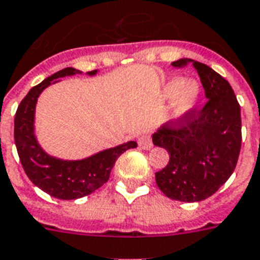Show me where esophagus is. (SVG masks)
<instances>
[{"label":"esophagus","mask_w":260,"mask_h":260,"mask_svg":"<svg viewBox=\"0 0 260 260\" xmlns=\"http://www.w3.org/2000/svg\"><path fill=\"white\" fill-rule=\"evenodd\" d=\"M138 143L143 150H150V148L152 147V140L148 135H142V136H139Z\"/></svg>","instance_id":"obj_1"}]
</instances>
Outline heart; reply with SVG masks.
<instances>
[{"label":"heart","mask_w":260,"mask_h":260,"mask_svg":"<svg viewBox=\"0 0 260 260\" xmlns=\"http://www.w3.org/2000/svg\"><path fill=\"white\" fill-rule=\"evenodd\" d=\"M199 88L193 82H184L180 77L170 79L164 87V95L166 98H174V117L184 116L196 104Z\"/></svg>","instance_id":"1"}]
</instances>
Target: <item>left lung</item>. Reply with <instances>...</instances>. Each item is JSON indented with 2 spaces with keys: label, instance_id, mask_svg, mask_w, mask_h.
Segmentation results:
<instances>
[{
  "label": "left lung",
  "instance_id": "1",
  "mask_svg": "<svg viewBox=\"0 0 260 260\" xmlns=\"http://www.w3.org/2000/svg\"><path fill=\"white\" fill-rule=\"evenodd\" d=\"M172 65L195 68L207 102L152 135L154 146L169 152V162L156 172L155 181L173 201L201 202L215 193L235 172L241 148L240 105L231 84L206 64L181 58Z\"/></svg>",
  "mask_w": 260,
  "mask_h": 260
}]
</instances>
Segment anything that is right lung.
I'll return each instance as SVG.
<instances>
[{"label": "right lung", "instance_id": "add662e5", "mask_svg": "<svg viewBox=\"0 0 260 260\" xmlns=\"http://www.w3.org/2000/svg\"><path fill=\"white\" fill-rule=\"evenodd\" d=\"M76 73L82 72L75 68H65L32 87L20 102L15 116V143L25 174L43 192L62 201L79 199L102 187L110 177L117 158L126 150L138 146L136 142H128L80 161H64L43 151L34 135L38 96L46 87L55 83V79ZM87 73L92 76L96 71Z\"/></svg>", "mask_w": 260, "mask_h": 260}]
</instances>
